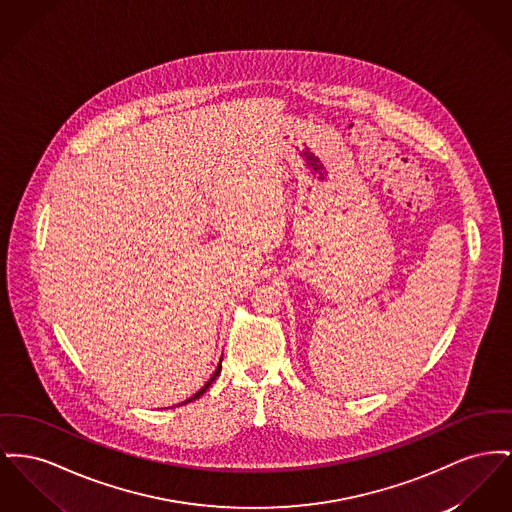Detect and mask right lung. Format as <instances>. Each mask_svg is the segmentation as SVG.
<instances>
[{
    "label": "right lung",
    "mask_w": 512,
    "mask_h": 512,
    "mask_svg": "<svg viewBox=\"0 0 512 512\" xmlns=\"http://www.w3.org/2000/svg\"><path fill=\"white\" fill-rule=\"evenodd\" d=\"M220 369H222V365H218V367H216V371H214V373H212V377H211V379H209V381H207V385H205V387H203V389H201V391L197 392V394H193V396H191V398H189V400H185V402H191V400H195V398H199V396H201V394H203V392H207V389H209V387H211L212 383H214V381H216V377H218V375H220Z\"/></svg>",
    "instance_id": "obj_1"
}]
</instances>
